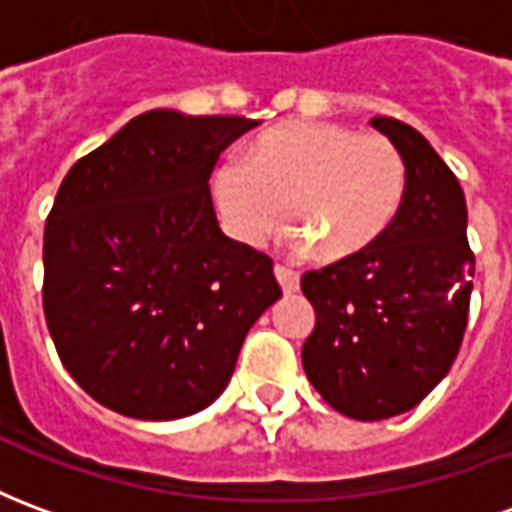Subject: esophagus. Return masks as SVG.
Masks as SVG:
<instances>
[{
  "label": "esophagus",
  "instance_id": "esophagus-1",
  "mask_svg": "<svg viewBox=\"0 0 512 512\" xmlns=\"http://www.w3.org/2000/svg\"><path fill=\"white\" fill-rule=\"evenodd\" d=\"M274 274H277L279 285L285 293H296L299 290V274L288 266H274Z\"/></svg>",
  "mask_w": 512,
  "mask_h": 512
}]
</instances>
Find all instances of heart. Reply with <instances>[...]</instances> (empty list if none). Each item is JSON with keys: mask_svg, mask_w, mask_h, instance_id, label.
<instances>
[{"mask_svg": "<svg viewBox=\"0 0 512 512\" xmlns=\"http://www.w3.org/2000/svg\"><path fill=\"white\" fill-rule=\"evenodd\" d=\"M406 161L384 134L343 123L290 120L268 128L244 161L213 172V200L227 233L260 246L285 219L321 260L367 252L395 222Z\"/></svg>", "mask_w": 512, "mask_h": 512, "instance_id": "1", "label": "heart"}]
</instances>
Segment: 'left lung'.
I'll use <instances>...</instances> for the list:
<instances>
[{"mask_svg":"<svg viewBox=\"0 0 512 512\" xmlns=\"http://www.w3.org/2000/svg\"><path fill=\"white\" fill-rule=\"evenodd\" d=\"M406 161V194L376 246L301 277L315 307L301 365L345 417L386 419L414 408L458 356L474 252L458 178L428 139L395 117H373Z\"/></svg>","mask_w":512,"mask_h":512,"instance_id":"obj_1","label":"left lung"}]
</instances>
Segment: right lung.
<instances>
[{"label": "right lung", "mask_w": 512, "mask_h": 512, "mask_svg": "<svg viewBox=\"0 0 512 512\" xmlns=\"http://www.w3.org/2000/svg\"><path fill=\"white\" fill-rule=\"evenodd\" d=\"M255 126L153 109L68 169L43 233V312L101 406L156 422L208 408L282 296L274 260L219 230L208 189Z\"/></svg>", "instance_id": "obj_1"}]
</instances>
